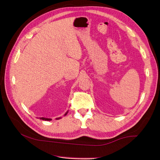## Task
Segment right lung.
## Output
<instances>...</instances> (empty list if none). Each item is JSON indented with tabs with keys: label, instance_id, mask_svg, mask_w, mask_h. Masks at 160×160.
<instances>
[{
	"label": "right lung",
	"instance_id": "1",
	"mask_svg": "<svg viewBox=\"0 0 160 160\" xmlns=\"http://www.w3.org/2000/svg\"><path fill=\"white\" fill-rule=\"evenodd\" d=\"M67 114V112L65 115H66ZM40 119L43 120H47V121H50V120H52V119H50V118H40ZM57 119H58V118H57Z\"/></svg>",
	"mask_w": 160,
	"mask_h": 160
}]
</instances>
